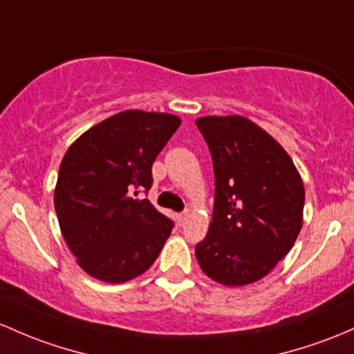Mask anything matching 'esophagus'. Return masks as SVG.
Here are the masks:
<instances>
[{
    "label": "esophagus",
    "instance_id": "34e87169",
    "mask_svg": "<svg viewBox=\"0 0 354 354\" xmlns=\"http://www.w3.org/2000/svg\"><path fill=\"white\" fill-rule=\"evenodd\" d=\"M189 216H191V212L189 211H185V212H182V214H177V221H178V224H185V221H187L189 219Z\"/></svg>",
    "mask_w": 354,
    "mask_h": 354
}]
</instances>
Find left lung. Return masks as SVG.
<instances>
[{
    "mask_svg": "<svg viewBox=\"0 0 354 354\" xmlns=\"http://www.w3.org/2000/svg\"><path fill=\"white\" fill-rule=\"evenodd\" d=\"M214 167V211L196 246L209 279L241 287L263 279L292 250L304 218L302 178L290 155L248 118L196 120Z\"/></svg>",
    "mask_w": 354,
    "mask_h": 354,
    "instance_id": "8db88e82",
    "label": "left lung"
}]
</instances>
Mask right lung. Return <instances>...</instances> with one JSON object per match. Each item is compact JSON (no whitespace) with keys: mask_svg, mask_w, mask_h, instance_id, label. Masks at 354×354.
I'll list each match as a JSON object with an SVG mask.
<instances>
[{"mask_svg":"<svg viewBox=\"0 0 354 354\" xmlns=\"http://www.w3.org/2000/svg\"><path fill=\"white\" fill-rule=\"evenodd\" d=\"M180 118L121 111L82 133L64 155L54 204L60 231L79 267L123 283L160 254L174 223L138 192L151 187V165Z\"/></svg>","mask_w":354,"mask_h":354,"instance_id":"right-lung-1","label":"right lung"}]
</instances>
